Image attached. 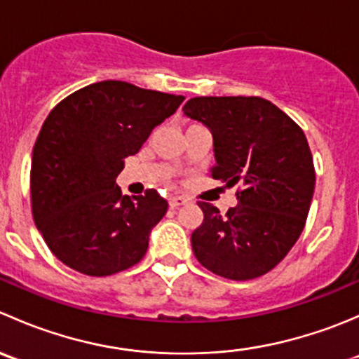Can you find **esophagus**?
I'll return each instance as SVG.
<instances>
[{
  "instance_id": "esophagus-1",
  "label": "esophagus",
  "mask_w": 359,
  "mask_h": 359,
  "mask_svg": "<svg viewBox=\"0 0 359 359\" xmlns=\"http://www.w3.org/2000/svg\"><path fill=\"white\" fill-rule=\"evenodd\" d=\"M186 203H187V198L173 196V198H170V208H179V206L186 205Z\"/></svg>"
}]
</instances>
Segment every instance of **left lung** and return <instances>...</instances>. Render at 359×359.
<instances>
[{
    "label": "left lung",
    "mask_w": 359,
    "mask_h": 359,
    "mask_svg": "<svg viewBox=\"0 0 359 359\" xmlns=\"http://www.w3.org/2000/svg\"><path fill=\"white\" fill-rule=\"evenodd\" d=\"M184 114L213 137L212 177L240 184L226 215L200 201L191 243L203 267L234 281L269 273L299 240L313 201L314 165L300 126L260 97H194Z\"/></svg>",
    "instance_id": "1"
}]
</instances>
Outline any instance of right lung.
Returning a JSON list of instances; mask_svg holds the SVG:
<instances>
[{
	"label": "right lung",
	"mask_w": 359,
	"mask_h": 359,
	"mask_svg": "<svg viewBox=\"0 0 359 359\" xmlns=\"http://www.w3.org/2000/svg\"><path fill=\"white\" fill-rule=\"evenodd\" d=\"M182 100L107 79L53 107L32 149L31 203L36 227L60 262L111 276L142 260L168 203L154 189L123 196L116 177Z\"/></svg>",
	"instance_id": "add662e5"
}]
</instances>
